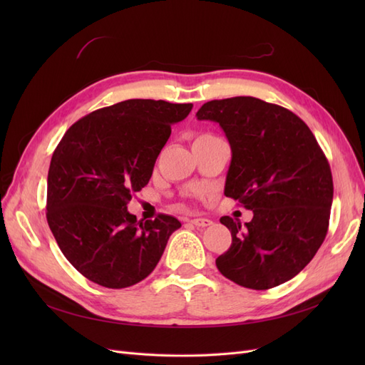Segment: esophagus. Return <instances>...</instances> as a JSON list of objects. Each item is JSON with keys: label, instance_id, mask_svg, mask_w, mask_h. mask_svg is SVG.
Instances as JSON below:
<instances>
[{"label": "esophagus", "instance_id": "34e87169", "mask_svg": "<svg viewBox=\"0 0 365 365\" xmlns=\"http://www.w3.org/2000/svg\"><path fill=\"white\" fill-rule=\"evenodd\" d=\"M190 222L193 225H196V227H208V225L213 224V220L212 219H207V217H195V219L190 220Z\"/></svg>", "mask_w": 365, "mask_h": 365}]
</instances>
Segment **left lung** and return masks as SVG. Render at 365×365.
<instances>
[{"label":"left lung","mask_w":365,"mask_h":365,"mask_svg":"<svg viewBox=\"0 0 365 365\" xmlns=\"http://www.w3.org/2000/svg\"><path fill=\"white\" fill-rule=\"evenodd\" d=\"M196 117L224 129L231 146L224 193L254 213L245 225L220 217L231 247L216 259L217 269L257 291L291 280L329 228L334 181L317 138L289 109L256 97L207 102Z\"/></svg>","instance_id":"obj_1"}]
</instances>
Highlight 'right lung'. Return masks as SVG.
Masks as SVG:
<instances>
[{
  "instance_id": "1",
  "label": "right lung",
  "mask_w": 365,
  "mask_h": 365,
  "mask_svg": "<svg viewBox=\"0 0 365 365\" xmlns=\"http://www.w3.org/2000/svg\"><path fill=\"white\" fill-rule=\"evenodd\" d=\"M192 103L130 98L82 117L54 149L47 181V222L61 251L83 277L111 289L146 279L181 227L158 215L128 212L145 187L172 125Z\"/></svg>"
}]
</instances>
